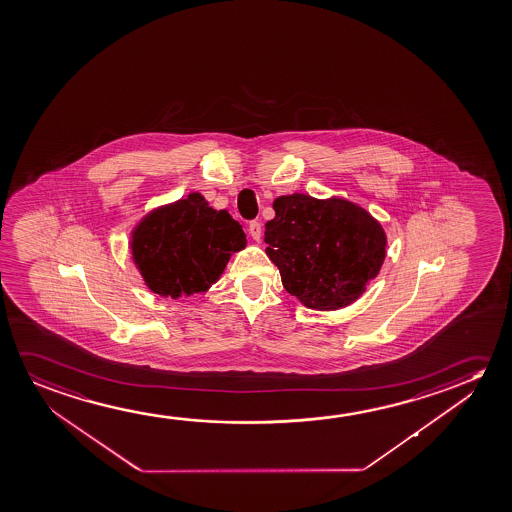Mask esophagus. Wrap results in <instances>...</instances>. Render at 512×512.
I'll list each match as a JSON object with an SVG mask.
<instances>
[{
	"label": "esophagus",
	"instance_id": "34e87169",
	"mask_svg": "<svg viewBox=\"0 0 512 512\" xmlns=\"http://www.w3.org/2000/svg\"><path fill=\"white\" fill-rule=\"evenodd\" d=\"M248 234L252 236L253 241H260V237H262V225H260V221L253 220L248 223Z\"/></svg>",
	"mask_w": 512,
	"mask_h": 512
}]
</instances>
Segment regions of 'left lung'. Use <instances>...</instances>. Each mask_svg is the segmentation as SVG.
Returning <instances> with one entry per match:
<instances>
[{
	"label": "left lung",
	"mask_w": 512,
	"mask_h": 512,
	"mask_svg": "<svg viewBox=\"0 0 512 512\" xmlns=\"http://www.w3.org/2000/svg\"><path fill=\"white\" fill-rule=\"evenodd\" d=\"M266 223L269 259L285 291L308 308L351 305L376 278L385 260L386 236L362 207L342 198L317 200L294 193L276 198Z\"/></svg>",
	"instance_id": "8db88e82"
}]
</instances>
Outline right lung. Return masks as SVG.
<instances>
[{"instance_id": "obj_1", "label": "right lung", "mask_w": 512, "mask_h": 512, "mask_svg": "<svg viewBox=\"0 0 512 512\" xmlns=\"http://www.w3.org/2000/svg\"><path fill=\"white\" fill-rule=\"evenodd\" d=\"M131 244L150 291L177 299L209 289L230 253L246 246V237L227 211H216L193 193L143 218Z\"/></svg>"}]
</instances>
